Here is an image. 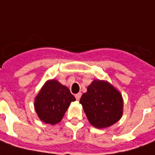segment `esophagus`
<instances>
[{"label": "esophagus", "mask_w": 155, "mask_h": 155, "mask_svg": "<svg viewBox=\"0 0 155 155\" xmlns=\"http://www.w3.org/2000/svg\"><path fill=\"white\" fill-rule=\"evenodd\" d=\"M81 96H82V94H81V93H78V94H75V97L76 99H77V100H79L80 98H81Z\"/></svg>", "instance_id": "1"}]
</instances>
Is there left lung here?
Returning <instances> with one entry per match:
<instances>
[{
	"label": "left lung",
	"mask_w": 155,
	"mask_h": 155,
	"mask_svg": "<svg viewBox=\"0 0 155 155\" xmlns=\"http://www.w3.org/2000/svg\"><path fill=\"white\" fill-rule=\"evenodd\" d=\"M88 121L97 128L109 127L120 120L123 99L120 92L103 80H94L80 99Z\"/></svg>",
	"instance_id": "1"
}]
</instances>
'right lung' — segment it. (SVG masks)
<instances>
[{"mask_svg":"<svg viewBox=\"0 0 155 155\" xmlns=\"http://www.w3.org/2000/svg\"><path fill=\"white\" fill-rule=\"evenodd\" d=\"M74 96L57 80H48L35 97V109L40 120L47 124L59 123Z\"/></svg>","mask_w":155,"mask_h":155,"instance_id":"right-lung-1","label":"right lung"}]
</instances>
